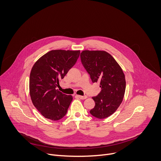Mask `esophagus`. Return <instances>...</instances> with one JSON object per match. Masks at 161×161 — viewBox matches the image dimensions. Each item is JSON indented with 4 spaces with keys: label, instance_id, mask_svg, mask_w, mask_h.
Listing matches in <instances>:
<instances>
[{
    "label": "esophagus",
    "instance_id": "34e87169",
    "mask_svg": "<svg viewBox=\"0 0 161 161\" xmlns=\"http://www.w3.org/2000/svg\"><path fill=\"white\" fill-rule=\"evenodd\" d=\"M76 97L81 99H85L87 98V96H80V95H76Z\"/></svg>",
    "mask_w": 161,
    "mask_h": 161
}]
</instances>
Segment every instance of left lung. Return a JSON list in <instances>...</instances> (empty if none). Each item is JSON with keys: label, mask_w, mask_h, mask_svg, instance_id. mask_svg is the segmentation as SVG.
I'll use <instances>...</instances> for the list:
<instances>
[{"label": "left lung", "mask_w": 161, "mask_h": 161, "mask_svg": "<svg viewBox=\"0 0 161 161\" xmlns=\"http://www.w3.org/2000/svg\"><path fill=\"white\" fill-rule=\"evenodd\" d=\"M81 60L93 83H100L101 90L92 99L96 105L92 115L103 119L116 111L125 91V78L122 69L109 53L101 50H84Z\"/></svg>", "instance_id": "obj_1"}]
</instances>
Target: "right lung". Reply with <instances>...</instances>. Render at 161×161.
Segmentation results:
<instances>
[{"label":"right lung","mask_w":161,"mask_h":161,"mask_svg":"<svg viewBox=\"0 0 161 161\" xmlns=\"http://www.w3.org/2000/svg\"><path fill=\"white\" fill-rule=\"evenodd\" d=\"M80 53V50H52L34 64L30 74V96L46 119L58 120L65 115L73 96L60 92L56 87L76 64Z\"/></svg>","instance_id":"1"}]
</instances>
